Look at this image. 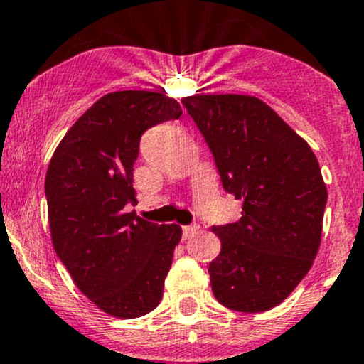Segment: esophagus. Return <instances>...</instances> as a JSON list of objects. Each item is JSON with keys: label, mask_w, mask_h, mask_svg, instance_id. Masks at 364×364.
Returning <instances> with one entry per match:
<instances>
[{"label": "esophagus", "mask_w": 364, "mask_h": 364, "mask_svg": "<svg viewBox=\"0 0 364 364\" xmlns=\"http://www.w3.org/2000/svg\"><path fill=\"white\" fill-rule=\"evenodd\" d=\"M198 225L197 223H192V225H186V227H183V239H190V237H193L195 233L198 232Z\"/></svg>", "instance_id": "1"}]
</instances>
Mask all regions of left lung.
Wrapping results in <instances>:
<instances>
[{
  "instance_id": "obj_1",
  "label": "left lung",
  "mask_w": 364,
  "mask_h": 364,
  "mask_svg": "<svg viewBox=\"0 0 364 364\" xmlns=\"http://www.w3.org/2000/svg\"><path fill=\"white\" fill-rule=\"evenodd\" d=\"M220 172L242 200L235 223L214 225L221 251L209 263L216 300L237 312L281 304L311 270L328 192L307 143L252 95L181 99Z\"/></svg>"
}]
</instances>
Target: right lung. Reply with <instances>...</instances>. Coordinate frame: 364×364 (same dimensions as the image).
Instances as JSON below:
<instances>
[{
  "instance_id": "right-lung-1",
  "label": "right lung",
  "mask_w": 364,
  "mask_h": 364,
  "mask_svg": "<svg viewBox=\"0 0 364 364\" xmlns=\"http://www.w3.org/2000/svg\"><path fill=\"white\" fill-rule=\"evenodd\" d=\"M181 113L176 99L159 92H113L76 120L48 166L53 250L80 291L109 316H144L162 300L181 227L151 223L125 208L136 204L141 136Z\"/></svg>"
}]
</instances>
